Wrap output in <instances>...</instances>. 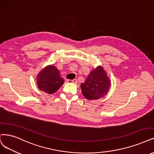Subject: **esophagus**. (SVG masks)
Listing matches in <instances>:
<instances>
[{
	"instance_id": "obj_1",
	"label": "esophagus",
	"mask_w": 154,
	"mask_h": 154,
	"mask_svg": "<svg viewBox=\"0 0 154 154\" xmlns=\"http://www.w3.org/2000/svg\"><path fill=\"white\" fill-rule=\"evenodd\" d=\"M67 82H72V83L76 84L77 82V79H73V80H70V79H68Z\"/></svg>"
}]
</instances>
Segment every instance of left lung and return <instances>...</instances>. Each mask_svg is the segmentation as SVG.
<instances>
[{"label": "left lung", "mask_w": 154, "mask_h": 154, "mask_svg": "<svg viewBox=\"0 0 154 154\" xmlns=\"http://www.w3.org/2000/svg\"><path fill=\"white\" fill-rule=\"evenodd\" d=\"M110 81L101 66L90 73L87 79L81 84L83 95L88 100L103 97L109 90Z\"/></svg>", "instance_id": "obj_1"}]
</instances>
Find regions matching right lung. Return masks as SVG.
Returning a JSON list of instances; mask_svg holds the SVG:
<instances>
[{
  "label": "right lung",
  "mask_w": 154,
  "mask_h": 154,
  "mask_svg": "<svg viewBox=\"0 0 154 154\" xmlns=\"http://www.w3.org/2000/svg\"><path fill=\"white\" fill-rule=\"evenodd\" d=\"M37 79L38 88L48 94L55 93L64 83L59 70L53 65L45 67L38 73Z\"/></svg>",
  "instance_id": "right-lung-1"
}]
</instances>
